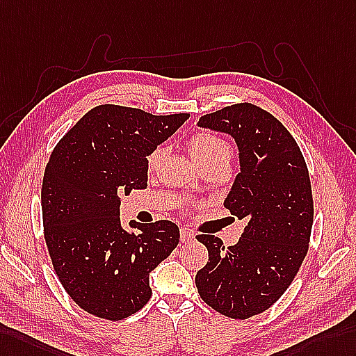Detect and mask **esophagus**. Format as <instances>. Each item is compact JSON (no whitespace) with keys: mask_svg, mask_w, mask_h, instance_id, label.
<instances>
[{"mask_svg":"<svg viewBox=\"0 0 356 356\" xmlns=\"http://www.w3.org/2000/svg\"><path fill=\"white\" fill-rule=\"evenodd\" d=\"M179 238H181V241H183V243H188V241H192L195 238V232L192 229L181 228Z\"/></svg>","mask_w":356,"mask_h":356,"instance_id":"34e87169","label":"esophagus"}]
</instances>
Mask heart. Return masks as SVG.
<instances>
[{"label":"heart","mask_w":356,"mask_h":356,"mask_svg":"<svg viewBox=\"0 0 356 356\" xmlns=\"http://www.w3.org/2000/svg\"><path fill=\"white\" fill-rule=\"evenodd\" d=\"M188 152L199 168L210 164H228L232 157L231 145L223 137L213 133H196L187 142ZM164 155L163 146H157L146 157V170L154 172Z\"/></svg>","instance_id":"heart-1"}]
</instances>
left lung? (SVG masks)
Returning a JSON list of instances; mask_svg holds the SVG:
<instances>
[{"label":"left lung","mask_w":356,"mask_h":356,"mask_svg":"<svg viewBox=\"0 0 356 356\" xmlns=\"http://www.w3.org/2000/svg\"><path fill=\"white\" fill-rule=\"evenodd\" d=\"M197 125L236 138L240 172L225 207L248 223L228 248L199 234L208 263L195 282L208 307L245 320L282 296L307 257L314 219L309 173L289 129L254 104H232L201 116Z\"/></svg>","instance_id":"1"}]
</instances>
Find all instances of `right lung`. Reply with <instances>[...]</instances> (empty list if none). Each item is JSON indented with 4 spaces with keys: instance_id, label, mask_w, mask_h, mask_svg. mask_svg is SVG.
Listing matches in <instances>:
<instances>
[{
    "instance_id": "right-lung-1",
    "label": "right lung",
    "mask_w": 356,
    "mask_h": 356,
    "mask_svg": "<svg viewBox=\"0 0 356 356\" xmlns=\"http://www.w3.org/2000/svg\"><path fill=\"white\" fill-rule=\"evenodd\" d=\"M104 104L60 138L42 181L43 234L54 272L81 309L127 318L151 299L149 273L179 241L170 220L120 227V196L148 187L146 155L188 119Z\"/></svg>"
}]
</instances>
